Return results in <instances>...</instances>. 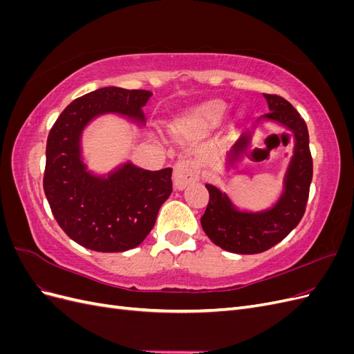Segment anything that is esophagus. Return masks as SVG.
<instances>
[{
  "mask_svg": "<svg viewBox=\"0 0 354 354\" xmlns=\"http://www.w3.org/2000/svg\"><path fill=\"white\" fill-rule=\"evenodd\" d=\"M173 177H174V187L181 190L185 189L189 183H192V181L199 180V171L190 159H181L176 164Z\"/></svg>",
  "mask_w": 354,
  "mask_h": 354,
  "instance_id": "esophagus-1",
  "label": "esophagus"
}]
</instances>
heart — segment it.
I'll list each match as a JSON object with an SVG mask.
<instances>
[{
	"label": "heart",
	"mask_w": 354,
	"mask_h": 354,
	"mask_svg": "<svg viewBox=\"0 0 354 354\" xmlns=\"http://www.w3.org/2000/svg\"><path fill=\"white\" fill-rule=\"evenodd\" d=\"M209 113H211L212 116H217V115H218V109H217V108H216V109H212Z\"/></svg>",
	"instance_id": "1"
}]
</instances>
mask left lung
<instances>
[{
  "label": "left lung",
  "mask_w": 354,
  "mask_h": 354,
  "mask_svg": "<svg viewBox=\"0 0 354 354\" xmlns=\"http://www.w3.org/2000/svg\"><path fill=\"white\" fill-rule=\"evenodd\" d=\"M270 120L281 122L295 138L294 156L285 176V190L276 205L263 212H241L212 185H205L209 201L201 217L207 236L220 248L234 254H259L270 250L291 233L301 221L308 201L313 177V159L308 147L306 121L294 106L281 95L264 94ZM245 143L234 146V156L243 151Z\"/></svg>",
  "instance_id": "left-lung-1"
}]
</instances>
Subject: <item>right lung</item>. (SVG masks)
I'll use <instances>...</instances> for the list:
<instances>
[{"label": "right lung", "mask_w": 354, "mask_h": 354, "mask_svg": "<svg viewBox=\"0 0 354 354\" xmlns=\"http://www.w3.org/2000/svg\"><path fill=\"white\" fill-rule=\"evenodd\" d=\"M146 90L104 87L75 99L51 127L46 149L44 192L53 216L68 236L99 252L136 248L152 230L173 192V168L147 171L125 164L108 178L87 173L80 138L94 116L115 112L143 122Z\"/></svg>", "instance_id": "obj_1"}]
</instances>
